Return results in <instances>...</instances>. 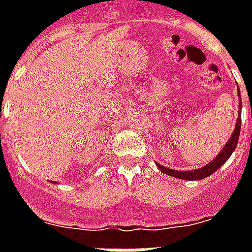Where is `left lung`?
Here are the masks:
<instances>
[{"mask_svg":"<svg viewBox=\"0 0 252 252\" xmlns=\"http://www.w3.org/2000/svg\"><path fill=\"white\" fill-rule=\"evenodd\" d=\"M239 95V111H238V119H237V123H235V128L231 133V137L229 138V141L225 144L221 152L217 154V157L215 159H212L208 165L203 166V167L196 168V170H187V171H178V170H172V168L165 167V166L157 163L158 168L161 170L163 174L170 176H174V178H178V179L183 180H200L207 178V176L212 175L213 172H216L221 166L225 163V162L230 158V156L233 154V152L237 148V144H238L239 133H241V110H242V103H241V93L238 90Z\"/></svg>","mask_w":252,"mask_h":252,"instance_id":"1","label":"left lung"}]
</instances>
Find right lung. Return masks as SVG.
Returning <instances> with one entry per match:
<instances>
[{"label":"right lung","mask_w":252,"mask_h":252,"mask_svg":"<svg viewBox=\"0 0 252 252\" xmlns=\"http://www.w3.org/2000/svg\"><path fill=\"white\" fill-rule=\"evenodd\" d=\"M52 183H53V184H55V183H56V182H52Z\"/></svg>","instance_id":"1"}]
</instances>
